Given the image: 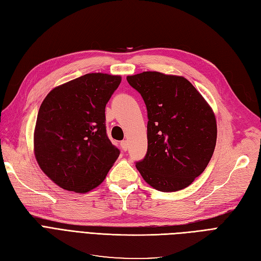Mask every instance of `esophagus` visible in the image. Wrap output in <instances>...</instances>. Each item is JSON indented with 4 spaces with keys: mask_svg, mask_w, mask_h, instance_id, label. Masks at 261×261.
<instances>
[{
    "mask_svg": "<svg viewBox=\"0 0 261 261\" xmlns=\"http://www.w3.org/2000/svg\"><path fill=\"white\" fill-rule=\"evenodd\" d=\"M121 147H122V149L124 150V151H126V150L128 149V141L127 140L121 141Z\"/></svg>",
    "mask_w": 261,
    "mask_h": 261,
    "instance_id": "esophagus-1",
    "label": "esophagus"
}]
</instances>
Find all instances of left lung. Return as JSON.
I'll return each instance as SVG.
<instances>
[{
	"mask_svg": "<svg viewBox=\"0 0 261 261\" xmlns=\"http://www.w3.org/2000/svg\"><path fill=\"white\" fill-rule=\"evenodd\" d=\"M147 108L148 149L136 168L160 192L180 191L207 168L217 143L211 108L186 78L144 72L127 76Z\"/></svg>",
	"mask_w": 261,
	"mask_h": 261,
	"instance_id": "obj_1",
	"label": "left lung"
}]
</instances>
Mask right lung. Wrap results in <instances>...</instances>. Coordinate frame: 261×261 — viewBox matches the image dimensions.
<instances>
[{"instance_id": "add662e5", "label": "right lung", "mask_w": 261, "mask_h": 261, "mask_svg": "<svg viewBox=\"0 0 261 261\" xmlns=\"http://www.w3.org/2000/svg\"><path fill=\"white\" fill-rule=\"evenodd\" d=\"M121 81V76L86 74L51 90L39 109L36 159L66 191L96 188L120 155L107 135L106 106Z\"/></svg>"}]
</instances>
